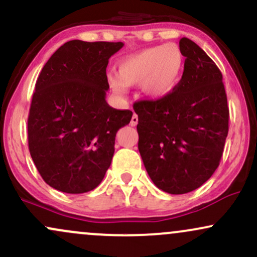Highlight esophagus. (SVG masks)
<instances>
[{"instance_id": "esophagus-1", "label": "esophagus", "mask_w": 257, "mask_h": 257, "mask_svg": "<svg viewBox=\"0 0 257 257\" xmlns=\"http://www.w3.org/2000/svg\"><path fill=\"white\" fill-rule=\"evenodd\" d=\"M138 116H137V114H133V117H132V119H131V125L132 126H135V125H137L138 124Z\"/></svg>"}]
</instances>
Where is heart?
Returning a JSON list of instances; mask_svg holds the SVG:
<instances>
[{
	"instance_id": "b5f03b06",
	"label": "heart",
	"mask_w": 257,
	"mask_h": 257,
	"mask_svg": "<svg viewBox=\"0 0 257 257\" xmlns=\"http://www.w3.org/2000/svg\"><path fill=\"white\" fill-rule=\"evenodd\" d=\"M185 58L176 44L141 49L118 61V72L108 73V84L118 95H124L128 85L141 84L146 95L164 98L179 84Z\"/></svg>"
}]
</instances>
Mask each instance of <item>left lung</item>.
Segmentation results:
<instances>
[{
	"mask_svg": "<svg viewBox=\"0 0 257 257\" xmlns=\"http://www.w3.org/2000/svg\"><path fill=\"white\" fill-rule=\"evenodd\" d=\"M184 73L169 95L135 102L139 152L159 190L184 194L210 179L228 134L229 111L222 73L188 38L179 42Z\"/></svg>",
	"mask_w": 257,
	"mask_h": 257,
	"instance_id": "obj_1",
	"label": "left lung"
}]
</instances>
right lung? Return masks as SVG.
I'll list each match as a JSON object with an SVG mask.
<instances>
[{
  "label": "right lung",
  "instance_id": "right-lung-1",
  "mask_svg": "<svg viewBox=\"0 0 257 257\" xmlns=\"http://www.w3.org/2000/svg\"><path fill=\"white\" fill-rule=\"evenodd\" d=\"M122 42L64 43L38 76L28 118L29 150L42 179L65 193L98 187L114 139L133 112L106 102L108 59Z\"/></svg>",
  "mask_w": 257,
  "mask_h": 257
}]
</instances>
